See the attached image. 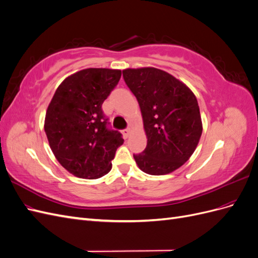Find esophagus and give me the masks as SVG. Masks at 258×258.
Wrapping results in <instances>:
<instances>
[{"label":"esophagus","instance_id":"34e87169","mask_svg":"<svg viewBox=\"0 0 258 258\" xmlns=\"http://www.w3.org/2000/svg\"><path fill=\"white\" fill-rule=\"evenodd\" d=\"M130 134H131V130H130L129 128H127V129L122 130V135H123V137L126 138V139H127L129 136H130Z\"/></svg>","mask_w":258,"mask_h":258}]
</instances>
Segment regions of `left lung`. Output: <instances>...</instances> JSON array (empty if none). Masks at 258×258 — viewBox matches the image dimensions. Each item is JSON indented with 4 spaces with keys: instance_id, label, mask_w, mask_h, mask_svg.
<instances>
[{
    "instance_id": "8db88e82",
    "label": "left lung",
    "mask_w": 258,
    "mask_h": 258,
    "mask_svg": "<svg viewBox=\"0 0 258 258\" xmlns=\"http://www.w3.org/2000/svg\"><path fill=\"white\" fill-rule=\"evenodd\" d=\"M124 83L136 96L147 138L134 158L143 172L163 175L189 159L202 134L198 101L174 76L156 68L126 69Z\"/></svg>"
}]
</instances>
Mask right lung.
<instances>
[{
  "mask_svg": "<svg viewBox=\"0 0 258 258\" xmlns=\"http://www.w3.org/2000/svg\"><path fill=\"white\" fill-rule=\"evenodd\" d=\"M120 76V70H82L59 85L47 107L44 129L49 146L60 165L77 177L107 174L123 143L120 132L107 128L102 111Z\"/></svg>",
  "mask_w": 258,
  "mask_h": 258,
  "instance_id": "obj_1",
  "label": "right lung"
}]
</instances>
